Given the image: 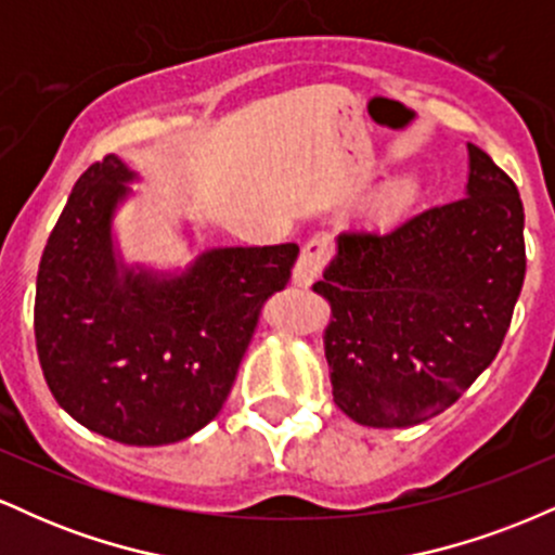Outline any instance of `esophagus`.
<instances>
[{
    "instance_id": "1",
    "label": "esophagus",
    "mask_w": 555,
    "mask_h": 555,
    "mask_svg": "<svg viewBox=\"0 0 555 555\" xmlns=\"http://www.w3.org/2000/svg\"><path fill=\"white\" fill-rule=\"evenodd\" d=\"M331 258V242L326 234H315L313 240H308V245L299 253L295 269H292V279L299 286H310L318 279V273L323 271V266Z\"/></svg>"
}]
</instances>
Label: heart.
<instances>
[{
	"label": "heart",
	"instance_id": "1",
	"mask_svg": "<svg viewBox=\"0 0 555 555\" xmlns=\"http://www.w3.org/2000/svg\"><path fill=\"white\" fill-rule=\"evenodd\" d=\"M406 201H410V188L406 184H393L384 195V208L386 211H399Z\"/></svg>",
	"mask_w": 555,
	"mask_h": 555
}]
</instances>
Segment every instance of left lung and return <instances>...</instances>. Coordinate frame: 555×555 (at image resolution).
I'll return each mask as SVG.
<instances>
[{
    "mask_svg": "<svg viewBox=\"0 0 555 555\" xmlns=\"http://www.w3.org/2000/svg\"><path fill=\"white\" fill-rule=\"evenodd\" d=\"M464 197L388 232H341L313 284L336 406L367 428L436 417L499 354L525 284L517 184L467 143Z\"/></svg>",
    "mask_w": 555,
    "mask_h": 555,
    "instance_id": "1",
    "label": "left lung"
}]
</instances>
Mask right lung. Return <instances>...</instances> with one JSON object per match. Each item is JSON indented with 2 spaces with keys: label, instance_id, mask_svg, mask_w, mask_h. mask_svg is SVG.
<instances>
[{
  "label": "right lung",
  "instance_id": "add662e5",
  "mask_svg": "<svg viewBox=\"0 0 555 555\" xmlns=\"http://www.w3.org/2000/svg\"><path fill=\"white\" fill-rule=\"evenodd\" d=\"M122 158L82 171L36 279V349L56 404L127 446L177 443L232 391L260 305L299 247H211L182 271L127 266L114 216L138 182Z\"/></svg>",
  "mask_w": 555,
  "mask_h": 555
}]
</instances>
